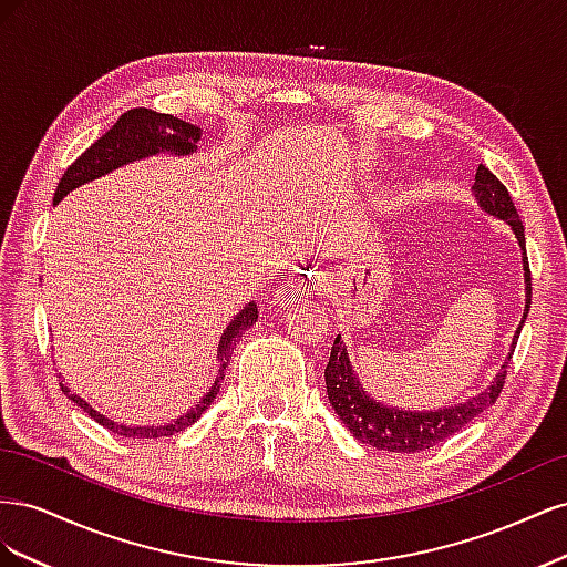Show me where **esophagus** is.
Masks as SVG:
<instances>
[{"instance_id":"1","label":"esophagus","mask_w":567,"mask_h":567,"mask_svg":"<svg viewBox=\"0 0 567 567\" xmlns=\"http://www.w3.org/2000/svg\"><path fill=\"white\" fill-rule=\"evenodd\" d=\"M302 296H305V286H302V281H300V279H288V281H284L277 290H274L271 305H277V307H288V305H293L296 300H300Z\"/></svg>"}]
</instances>
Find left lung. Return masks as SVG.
<instances>
[{
	"label": "left lung",
	"instance_id": "1",
	"mask_svg": "<svg viewBox=\"0 0 567 567\" xmlns=\"http://www.w3.org/2000/svg\"><path fill=\"white\" fill-rule=\"evenodd\" d=\"M473 196L480 205V210L506 221L511 231L516 234L518 246L523 250L525 310H523L518 331H516V336H513L511 352L504 359L499 373L494 375V381L485 390L473 394L471 400L452 404V406L431 409V411H414V409L390 406V404H383L381 400H373L371 394L364 390V385L357 379L346 342L340 340V336H336L333 348H331V359L323 369L329 402L338 414V419L346 423L348 431L359 442L371 444V447H375V450L394 452V454H416L423 450H431L437 442H444L447 437H452L454 433L461 431L463 425H468L475 416H480L485 409H489L496 402V398H499V392L504 388L506 367L511 362L513 348H516L520 329L527 319L529 298H532L529 265H527V252H525V229H523V221L518 217L516 205H513V200L506 192V186L496 179L485 165H480L475 173Z\"/></svg>",
	"mask_w": 567,
	"mask_h": 567
}]
</instances>
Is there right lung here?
Returning <instances> with one entry per match:
<instances>
[{
	"label": "right lung",
	"instance_id": "add662e5",
	"mask_svg": "<svg viewBox=\"0 0 567 567\" xmlns=\"http://www.w3.org/2000/svg\"><path fill=\"white\" fill-rule=\"evenodd\" d=\"M203 130L198 125L186 123V120H179L175 115L167 113H156L151 109H132L127 113H123L117 117V123L99 140L82 153V156L65 169L56 194H54V205H59L73 188L87 184L92 179L104 177L113 169L123 167L127 163L134 161H144L148 156H158V153H173V156H192V153L198 148L196 144L200 142ZM257 321V305L248 302L241 312H238L229 326L225 329V333L219 336V346H217V379L213 383V388L203 394L200 402L194 404L186 414L177 416L175 421L163 423V425H125L111 421L109 416L96 411L90 402H84L80 394H71L61 381V390L68 394V400L75 402L84 414H90L99 425L109 427V431L125 435V437H140V440H158V437H167L175 435L184 427L194 425L203 411L213 404V400L217 398L219 385L225 381V371L229 364V357L236 348V342L241 340L244 331H248L250 326Z\"/></svg>",
	"mask_w": 567,
	"mask_h": 567
}]
</instances>
